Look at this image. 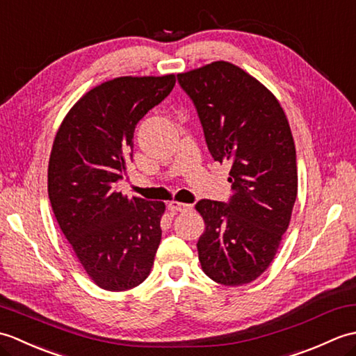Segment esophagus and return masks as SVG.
Wrapping results in <instances>:
<instances>
[{
    "instance_id": "obj_1",
    "label": "esophagus",
    "mask_w": 356,
    "mask_h": 356,
    "mask_svg": "<svg viewBox=\"0 0 356 356\" xmlns=\"http://www.w3.org/2000/svg\"><path fill=\"white\" fill-rule=\"evenodd\" d=\"M168 208L171 211H177V213H186V211H191L193 209V205H190V203L172 200V202L168 203Z\"/></svg>"
}]
</instances>
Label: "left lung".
I'll return each instance as SVG.
<instances>
[{
    "instance_id": "obj_1",
    "label": "left lung",
    "mask_w": 356,
    "mask_h": 356,
    "mask_svg": "<svg viewBox=\"0 0 356 356\" xmlns=\"http://www.w3.org/2000/svg\"><path fill=\"white\" fill-rule=\"evenodd\" d=\"M177 79L197 108L209 153L231 163L229 202L195 205L205 222L199 261L214 282L243 286L269 268L291 222L298 188L291 127L277 97L231 63Z\"/></svg>"
}]
</instances>
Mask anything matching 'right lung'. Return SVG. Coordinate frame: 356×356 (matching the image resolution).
Returning <instances> with one entry per match:
<instances>
[{
    "label": "right lung",
    "mask_w": 356,
    "mask_h": 356,
    "mask_svg": "<svg viewBox=\"0 0 356 356\" xmlns=\"http://www.w3.org/2000/svg\"><path fill=\"white\" fill-rule=\"evenodd\" d=\"M176 76H120L90 90L53 140L49 199L88 277L105 291L139 286L161 243L163 202L116 190L133 161L134 128L170 95Z\"/></svg>",
    "instance_id": "obj_1"
}]
</instances>
